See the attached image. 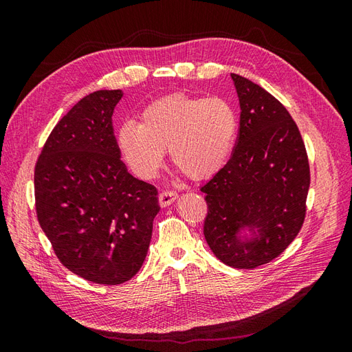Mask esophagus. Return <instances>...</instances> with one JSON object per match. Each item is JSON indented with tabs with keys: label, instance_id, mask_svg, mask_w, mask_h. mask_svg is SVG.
<instances>
[{
	"label": "esophagus",
	"instance_id": "esophagus-1",
	"mask_svg": "<svg viewBox=\"0 0 352 352\" xmlns=\"http://www.w3.org/2000/svg\"><path fill=\"white\" fill-rule=\"evenodd\" d=\"M176 198H177V194L175 190H163V192H160L158 195V202L162 207H168L170 204H173Z\"/></svg>",
	"mask_w": 352,
	"mask_h": 352
}]
</instances>
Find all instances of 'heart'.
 <instances>
[{
	"mask_svg": "<svg viewBox=\"0 0 352 352\" xmlns=\"http://www.w3.org/2000/svg\"><path fill=\"white\" fill-rule=\"evenodd\" d=\"M238 132V119L221 98L170 95L142 111L140 123L124 122L117 145L142 179L157 175L168 148L172 162L190 179H207L225 166Z\"/></svg>",
	"mask_w": 352,
	"mask_h": 352,
	"instance_id": "1",
	"label": "heart"
}]
</instances>
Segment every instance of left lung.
<instances>
[{"mask_svg": "<svg viewBox=\"0 0 352 352\" xmlns=\"http://www.w3.org/2000/svg\"><path fill=\"white\" fill-rule=\"evenodd\" d=\"M241 119L229 162L201 188L204 236L230 267L255 269L280 255L305 219L310 166L298 126L260 85L232 73ZM248 228L253 236H240Z\"/></svg>", "mask_w": 352, "mask_h": 352, "instance_id": "left-lung-1", "label": "left lung"}]
</instances>
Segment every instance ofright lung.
I'll list each match as a JSON object with an SVG mask.
<instances>
[{"mask_svg": "<svg viewBox=\"0 0 352 352\" xmlns=\"http://www.w3.org/2000/svg\"><path fill=\"white\" fill-rule=\"evenodd\" d=\"M120 89L82 98L50 133L35 166L38 221L61 264L100 285L140 272L160 211L155 186L120 160L111 116Z\"/></svg>", "mask_w": 352, "mask_h": 352, "instance_id": "add662e5", "label": "right lung"}]
</instances>
